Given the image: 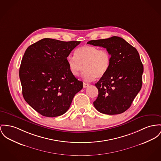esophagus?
Here are the masks:
<instances>
[{
  "label": "esophagus",
  "instance_id": "1",
  "mask_svg": "<svg viewBox=\"0 0 161 161\" xmlns=\"http://www.w3.org/2000/svg\"><path fill=\"white\" fill-rule=\"evenodd\" d=\"M89 86V84H86V83H85V82H84V84H83V86H84V88H86L87 86Z\"/></svg>",
  "mask_w": 161,
  "mask_h": 161
}]
</instances>
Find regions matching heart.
Here are the masks:
<instances>
[{
    "label": "heart",
    "mask_w": 161,
    "mask_h": 161,
    "mask_svg": "<svg viewBox=\"0 0 161 161\" xmlns=\"http://www.w3.org/2000/svg\"><path fill=\"white\" fill-rule=\"evenodd\" d=\"M75 54H69L66 62L71 73L77 76L84 69L82 78L91 81L106 75L110 67L112 57L107 49H100L98 47L84 45L77 48Z\"/></svg>",
    "instance_id": "obj_1"
}]
</instances>
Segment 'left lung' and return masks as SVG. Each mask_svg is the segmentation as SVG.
<instances>
[{
    "mask_svg": "<svg viewBox=\"0 0 161 161\" xmlns=\"http://www.w3.org/2000/svg\"><path fill=\"white\" fill-rule=\"evenodd\" d=\"M87 44L106 48L110 67L95 84L98 96L93 105L99 112L117 115L128 110L142 86L143 66L137 49L118 36L91 40Z\"/></svg>",
    "mask_w": 161,
    "mask_h": 161,
    "instance_id": "1",
    "label": "left lung"
}]
</instances>
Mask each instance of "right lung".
Masks as SVG:
<instances>
[{
	"instance_id": "obj_1",
	"label": "right lung",
	"mask_w": 161,
	"mask_h": 161,
	"mask_svg": "<svg viewBox=\"0 0 161 161\" xmlns=\"http://www.w3.org/2000/svg\"><path fill=\"white\" fill-rule=\"evenodd\" d=\"M80 42L44 38L29 46L19 68L22 95L42 115L55 117L69 109L83 82L73 75L66 62Z\"/></svg>"
}]
</instances>
